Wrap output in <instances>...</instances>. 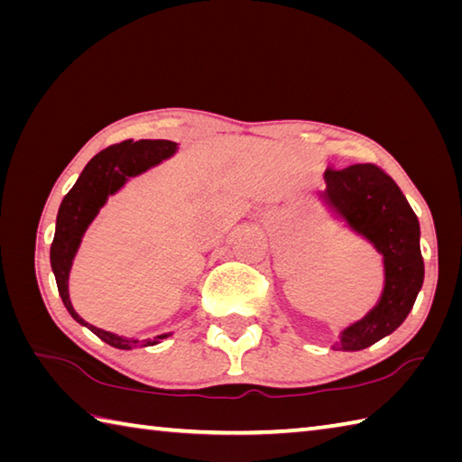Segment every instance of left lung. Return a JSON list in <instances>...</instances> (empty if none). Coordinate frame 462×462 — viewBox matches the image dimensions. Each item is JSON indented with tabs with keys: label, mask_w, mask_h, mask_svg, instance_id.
<instances>
[{
	"label": "left lung",
	"mask_w": 462,
	"mask_h": 462,
	"mask_svg": "<svg viewBox=\"0 0 462 462\" xmlns=\"http://www.w3.org/2000/svg\"><path fill=\"white\" fill-rule=\"evenodd\" d=\"M321 196L343 224L381 254L383 290L365 316L339 329L333 349L359 351L393 333L423 288L419 220L395 180L375 164L326 171Z\"/></svg>",
	"instance_id": "8db88e82"
}]
</instances>
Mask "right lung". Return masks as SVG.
I'll list each match as a JSON object with an SVG mask.
<instances>
[{
	"mask_svg": "<svg viewBox=\"0 0 462 462\" xmlns=\"http://www.w3.org/2000/svg\"><path fill=\"white\" fill-rule=\"evenodd\" d=\"M179 152V144L172 141H125L113 144L109 149L95 154L87 162L79 179L73 184V189L65 194V199L59 206L57 222H55V238L51 244V270L55 273L59 296H61L67 311L71 318L91 329L97 337H101L105 343L116 349H134V347H149L156 346L162 339L172 336L174 331L159 333L152 339H139L134 336H121V333L106 331L97 328L93 323L85 321L79 313L75 311L71 296H69V276L77 252L81 248L85 232L89 230L93 220L99 216L103 206L109 202L113 194L125 189V184L134 176L146 172L152 166L172 159Z\"/></svg>",
	"mask_w": 462,
	"mask_h": 462,
	"instance_id": "1",
	"label": "right lung"
}]
</instances>
